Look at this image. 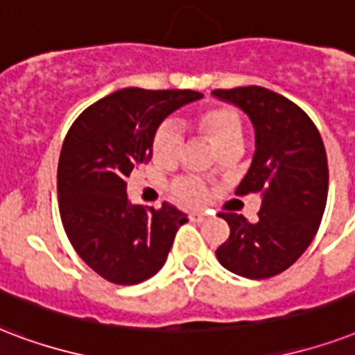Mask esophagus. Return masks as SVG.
Here are the masks:
<instances>
[{"label":"esophagus","instance_id":"34e87169","mask_svg":"<svg viewBox=\"0 0 355 355\" xmlns=\"http://www.w3.org/2000/svg\"><path fill=\"white\" fill-rule=\"evenodd\" d=\"M189 221H193V223H201V221H205V214H199V212L189 214Z\"/></svg>","mask_w":355,"mask_h":355}]
</instances>
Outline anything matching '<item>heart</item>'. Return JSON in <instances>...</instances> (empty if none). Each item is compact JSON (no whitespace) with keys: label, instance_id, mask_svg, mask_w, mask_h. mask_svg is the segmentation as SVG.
Returning a JSON list of instances; mask_svg holds the SVG:
<instances>
[{"label":"heart","instance_id":"b5f03b06","mask_svg":"<svg viewBox=\"0 0 355 355\" xmlns=\"http://www.w3.org/2000/svg\"><path fill=\"white\" fill-rule=\"evenodd\" d=\"M196 128L210 139L216 150L240 148L243 143V121L229 105H210L193 117ZM182 150V134L171 123L162 124L153 137V158L156 164H177ZM173 193L186 205L197 207L207 199V188L199 178L186 177L173 184Z\"/></svg>","mask_w":355,"mask_h":355}]
</instances>
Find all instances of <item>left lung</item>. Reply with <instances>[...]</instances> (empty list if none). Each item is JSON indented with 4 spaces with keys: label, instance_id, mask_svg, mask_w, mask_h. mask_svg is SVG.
Returning <instances> with one entry per match:
<instances>
[{
    "label": "left lung",
    "instance_id": "left-lung-1",
    "mask_svg": "<svg viewBox=\"0 0 355 355\" xmlns=\"http://www.w3.org/2000/svg\"><path fill=\"white\" fill-rule=\"evenodd\" d=\"M216 98L240 107L255 128V154L236 196L259 193L257 221L221 212L229 240L216 250L221 266L248 279L285 272L313 242L328 199V158L307 113L285 96L257 87L218 89Z\"/></svg>",
    "mask_w": 355,
    "mask_h": 355
}]
</instances>
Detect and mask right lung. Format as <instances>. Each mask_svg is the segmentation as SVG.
I'll return each instance as SVG.
<instances>
[{
	"mask_svg": "<svg viewBox=\"0 0 355 355\" xmlns=\"http://www.w3.org/2000/svg\"><path fill=\"white\" fill-rule=\"evenodd\" d=\"M199 98L188 89H121L89 105L64 137L58 167L61 221L83 262L115 285L158 274L178 227L188 221L169 202L159 210L132 205L126 180L153 158L162 121Z\"/></svg>",
	"mask_w": 355,
	"mask_h": 355,
	"instance_id": "obj_1",
	"label": "right lung"
}]
</instances>
